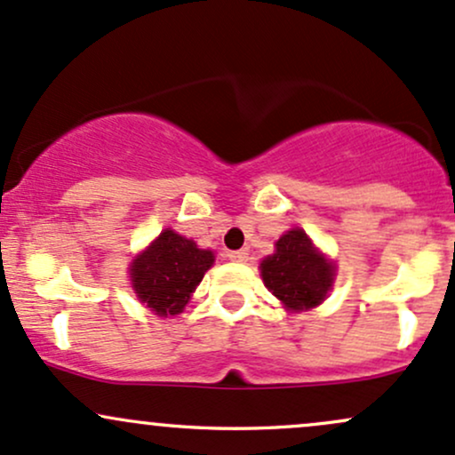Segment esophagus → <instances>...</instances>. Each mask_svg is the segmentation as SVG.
I'll return each instance as SVG.
<instances>
[{
	"label": "esophagus",
	"instance_id": "esophagus-1",
	"mask_svg": "<svg viewBox=\"0 0 455 455\" xmlns=\"http://www.w3.org/2000/svg\"><path fill=\"white\" fill-rule=\"evenodd\" d=\"M227 257L231 259V261H237V263H243V261H248V252H246V251H235V252H228Z\"/></svg>",
	"mask_w": 455,
	"mask_h": 455
}]
</instances>
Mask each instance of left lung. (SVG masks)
<instances>
[{
	"instance_id": "left-lung-1",
	"label": "left lung",
	"mask_w": 455,
	"mask_h": 455,
	"mask_svg": "<svg viewBox=\"0 0 455 455\" xmlns=\"http://www.w3.org/2000/svg\"><path fill=\"white\" fill-rule=\"evenodd\" d=\"M332 272L300 228L284 233L276 242V252L261 263L266 287L291 311L317 307L331 289Z\"/></svg>"
}]
</instances>
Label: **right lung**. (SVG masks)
I'll use <instances>...</instances> for the list:
<instances>
[{"mask_svg":"<svg viewBox=\"0 0 455 455\" xmlns=\"http://www.w3.org/2000/svg\"><path fill=\"white\" fill-rule=\"evenodd\" d=\"M212 263V251H201L192 239L166 228L133 261V291L157 315H179Z\"/></svg>","mask_w":455,"mask_h":455,"instance_id":"1","label":"right lung"}]
</instances>
